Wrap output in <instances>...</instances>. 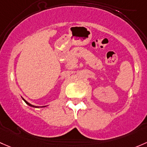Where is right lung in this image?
<instances>
[{
  "label": "right lung",
  "mask_w": 147,
  "mask_h": 147,
  "mask_svg": "<svg viewBox=\"0 0 147 147\" xmlns=\"http://www.w3.org/2000/svg\"><path fill=\"white\" fill-rule=\"evenodd\" d=\"M22 99L24 100V101L26 103H27V105H29V106H31V107H33V108H43V107H46V106H34V105H32V104H31V103H29V102H27V101H26L25 99H24V98H22Z\"/></svg>",
  "instance_id": "obj_1"
}]
</instances>
